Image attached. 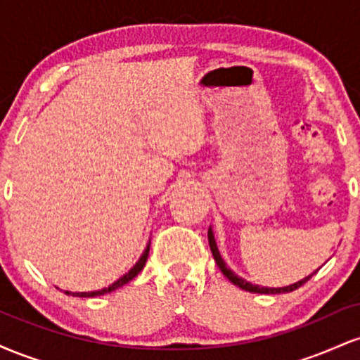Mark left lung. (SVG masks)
I'll return each instance as SVG.
<instances>
[{"label": "left lung", "instance_id": "obj_1", "mask_svg": "<svg viewBox=\"0 0 360 360\" xmlns=\"http://www.w3.org/2000/svg\"><path fill=\"white\" fill-rule=\"evenodd\" d=\"M208 242H210V249H212V254H213V257H214V262L218 264V267H220V271L223 272V276H225V278L229 279L230 283H233L235 286H238L240 289H245V291H249V292H260V295H279V292H291V291H295V289H298L300 286H303V284L307 283V281L311 278V276L316 272V271L311 272V274L307 276V278H303L301 281H298V283L289 284V286H284V288L259 286V284H252L247 279L240 278V276L235 274V272L230 269V267H226L225 260L221 259L220 250H218V247H217V242H214V235H213L212 226H210V230H208Z\"/></svg>", "mask_w": 360, "mask_h": 360}]
</instances>
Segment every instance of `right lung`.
Returning a JSON list of instances; mask_svg holds the SVG:
<instances>
[{"mask_svg":"<svg viewBox=\"0 0 360 360\" xmlns=\"http://www.w3.org/2000/svg\"><path fill=\"white\" fill-rule=\"evenodd\" d=\"M148 249H150V242L147 243L146 250L142 252V255H140L137 262H135V266L131 267V269L128 271L127 274H123L122 278L115 281L113 284H110L108 288H103V289H98V291H89V292H71V291H64V292H65V295H72V296H77V298H94V296H103V295H106V292H111V291H115V289H118V288L125 286L127 283H130V281L134 279L135 276H137L139 272L143 269V266H146V262H147V257H148Z\"/></svg>","mask_w":360,"mask_h":360,"instance_id":"add662e5","label":"right lung"}]
</instances>
